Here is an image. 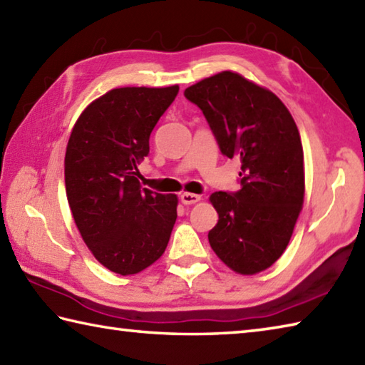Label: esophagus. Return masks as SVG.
Returning <instances> with one entry per match:
<instances>
[{
	"label": "esophagus",
	"mask_w": 365,
	"mask_h": 365,
	"mask_svg": "<svg viewBox=\"0 0 365 365\" xmlns=\"http://www.w3.org/2000/svg\"><path fill=\"white\" fill-rule=\"evenodd\" d=\"M200 200H202V197L197 194H189V192H184V194H181V202L184 205H194Z\"/></svg>",
	"instance_id": "obj_1"
}]
</instances>
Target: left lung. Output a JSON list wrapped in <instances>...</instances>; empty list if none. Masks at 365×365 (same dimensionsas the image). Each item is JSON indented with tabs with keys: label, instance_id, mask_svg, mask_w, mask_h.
<instances>
[{
	"label": "left lung",
	"instance_id": "8db88e82",
	"mask_svg": "<svg viewBox=\"0 0 365 365\" xmlns=\"http://www.w3.org/2000/svg\"><path fill=\"white\" fill-rule=\"evenodd\" d=\"M202 109L224 155L242 162L237 192H215L219 221L212 251L233 272L272 267L292 237L305 194L304 149L291 113L277 95L222 71L184 91Z\"/></svg>",
	"mask_w": 365,
	"mask_h": 365
}]
</instances>
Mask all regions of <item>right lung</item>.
Returning <instances> with one entry per match:
<instances>
[{
  "label": "right lung",
  "instance_id": "obj_1",
  "mask_svg": "<svg viewBox=\"0 0 365 365\" xmlns=\"http://www.w3.org/2000/svg\"><path fill=\"white\" fill-rule=\"evenodd\" d=\"M180 87L113 88L92 101L66 146L65 185L81 237L95 259L135 274L165 252L178 197L141 187L138 165L149 136Z\"/></svg>",
  "mask_w": 365,
  "mask_h": 365
}]
</instances>
